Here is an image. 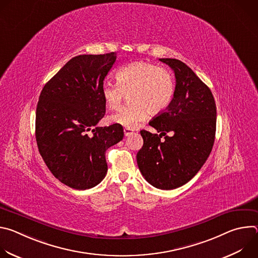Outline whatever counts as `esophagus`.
Instances as JSON below:
<instances>
[{
  "label": "esophagus",
  "mask_w": 258,
  "mask_h": 258,
  "mask_svg": "<svg viewBox=\"0 0 258 258\" xmlns=\"http://www.w3.org/2000/svg\"><path fill=\"white\" fill-rule=\"evenodd\" d=\"M123 132H124V136H125V137H130V136H132L133 134H135V130L128 128V127H125Z\"/></svg>",
  "instance_id": "obj_1"
}]
</instances>
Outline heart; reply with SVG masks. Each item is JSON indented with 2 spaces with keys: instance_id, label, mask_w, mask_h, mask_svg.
Wrapping results in <instances>:
<instances>
[{
  "instance_id": "b5f03b06",
  "label": "heart",
  "mask_w": 258,
  "mask_h": 258,
  "mask_svg": "<svg viewBox=\"0 0 258 258\" xmlns=\"http://www.w3.org/2000/svg\"><path fill=\"white\" fill-rule=\"evenodd\" d=\"M117 83L106 82L102 96L110 110H118L128 96L131 104L110 117L114 123L135 128L148 115L160 114L170 105L175 84L172 73L165 67L138 61L120 68Z\"/></svg>"
}]
</instances>
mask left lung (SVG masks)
I'll return each instance as SVG.
<instances>
[{"instance_id":"left-lung-1","label":"left lung","mask_w":258,"mask_h":258,"mask_svg":"<svg viewBox=\"0 0 258 258\" xmlns=\"http://www.w3.org/2000/svg\"><path fill=\"white\" fill-rule=\"evenodd\" d=\"M159 60L173 70L175 92L168 108L149 122L160 134L140 132L144 144L137 162L153 187L172 190L192 179L207 160L215 138L216 105L210 89L189 66L177 59Z\"/></svg>"}]
</instances>
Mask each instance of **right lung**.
Listing matches in <instances>:
<instances>
[{"label": "right lung", "mask_w": 258, "mask_h": 258, "mask_svg": "<svg viewBox=\"0 0 258 258\" xmlns=\"http://www.w3.org/2000/svg\"><path fill=\"white\" fill-rule=\"evenodd\" d=\"M115 61L114 52L77 56L41 92L36 144L53 175L72 189L86 190L100 183L108 168L106 150L123 138L120 124L97 126L106 111L104 80Z\"/></svg>", "instance_id": "obj_1"}]
</instances>
